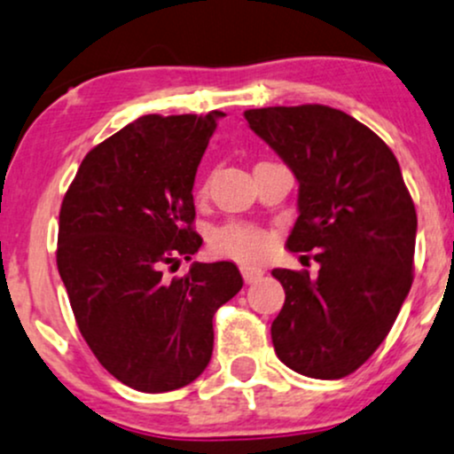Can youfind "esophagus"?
<instances>
[{"label": "esophagus", "mask_w": 454, "mask_h": 454, "mask_svg": "<svg viewBox=\"0 0 454 454\" xmlns=\"http://www.w3.org/2000/svg\"><path fill=\"white\" fill-rule=\"evenodd\" d=\"M241 275L247 284H252V281H258L260 278H262L264 269L254 267V264H241Z\"/></svg>", "instance_id": "obj_1"}]
</instances>
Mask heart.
Here are the masks:
<instances>
[{
  "instance_id": "obj_1",
  "label": "heart",
  "mask_w": 454,
  "mask_h": 454,
  "mask_svg": "<svg viewBox=\"0 0 454 454\" xmlns=\"http://www.w3.org/2000/svg\"><path fill=\"white\" fill-rule=\"evenodd\" d=\"M211 252L237 262H256L270 252V237L262 228L252 223L231 222L215 228L209 239Z\"/></svg>"
}]
</instances>
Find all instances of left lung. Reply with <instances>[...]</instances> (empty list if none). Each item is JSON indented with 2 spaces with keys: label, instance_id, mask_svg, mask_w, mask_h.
Segmentation results:
<instances>
[{
  "label": "left lung",
  "instance_id": "obj_1",
  "mask_svg": "<svg viewBox=\"0 0 454 454\" xmlns=\"http://www.w3.org/2000/svg\"><path fill=\"white\" fill-rule=\"evenodd\" d=\"M245 119L299 181L286 247L314 252L320 264L314 279L273 269L286 290L270 325L275 354L307 378L340 380L387 340L410 293L414 202L388 145L343 111L269 106Z\"/></svg>",
  "mask_w": 454,
  "mask_h": 454
}]
</instances>
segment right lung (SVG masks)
Wrapping results in <instances>:
<instances>
[{"label":"right lung","instance_id":"obj_1","mask_svg":"<svg viewBox=\"0 0 454 454\" xmlns=\"http://www.w3.org/2000/svg\"><path fill=\"white\" fill-rule=\"evenodd\" d=\"M220 111L145 114L93 147L59 211L57 269L81 335L119 382L168 393L205 372L213 316L241 290L232 262H194L192 187Z\"/></svg>","mask_w":454,"mask_h":454}]
</instances>
